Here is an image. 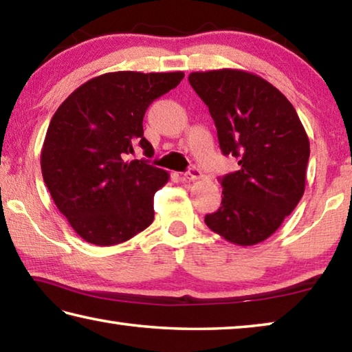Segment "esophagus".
I'll list each match as a JSON object with an SVG mask.
<instances>
[{"instance_id":"34e87169","label":"esophagus","mask_w":352,"mask_h":352,"mask_svg":"<svg viewBox=\"0 0 352 352\" xmlns=\"http://www.w3.org/2000/svg\"><path fill=\"white\" fill-rule=\"evenodd\" d=\"M201 178V172L197 168H190L186 174H183V180L186 182H195V180H200Z\"/></svg>"}]
</instances>
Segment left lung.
Listing matches in <instances>:
<instances>
[{
	"mask_svg": "<svg viewBox=\"0 0 352 352\" xmlns=\"http://www.w3.org/2000/svg\"><path fill=\"white\" fill-rule=\"evenodd\" d=\"M189 83L208 105L223 155L239 169L222 180V206L206 214L214 233L241 247L270 237L306 188L309 138L287 98L243 69L195 71Z\"/></svg>",
	"mask_w": 352,
	"mask_h": 352,
	"instance_id": "left-lung-1",
	"label": "left lung"
}]
</instances>
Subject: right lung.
Masks as SVG:
<instances>
[{"mask_svg":"<svg viewBox=\"0 0 352 352\" xmlns=\"http://www.w3.org/2000/svg\"><path fill=\"white\" fill-rule=\"evenodd\" d=\"M183 77L182 71L105 73L74 90L54 113L41 147V175L83 241L118 245L153 222V195L169 174L126 157L135 144L147 157L153 153L142 118Z\"/></svg>","mask_w":352,"mask_h":352,"instance_id":"obj_1","label":"right lung"}]
</instances>
